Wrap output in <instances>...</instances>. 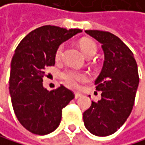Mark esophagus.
I'll return each mask as SVG.
<instances>
[{
  "label": "esophagus",
  "mask_w": 145,
  "mask_h": 145,
  "mask_svg": "<svg viewBox=\"0 0 145 145\" xmlns=\"http://www.w3.org/2000/svg\"><path fill=\"white\" fill-rule=\"evenodd\" d=\"M81 95H81L80 93L76 92V93H75V98H76V99H78V97H81Z\"/></svg>",
  "instance_id": "34e87169"
}]
</instances>
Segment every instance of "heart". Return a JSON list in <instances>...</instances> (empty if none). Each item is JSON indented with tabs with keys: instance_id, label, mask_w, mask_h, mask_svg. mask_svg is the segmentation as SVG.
Masks as SVG:
<instances>
[{
	"instance_id": "1",
	"label": "heart",
	"mask_w": 145,
	"mask_h": 145,
	"mask_svg": "<svg viewBox=\"0 0 145 145\" xmlns=\"http://www.w3.org/2000/svg\"><path fill=\"white\" fill-rule=\"evenodd\" d=\"M79 46L81 50L83 51L84 54L88 57H94L97 52V46L93 40L91 39H82L79 42ZM64 50H65V45L61 44L57 47L56 53H55V57L57 61L61 60L64 56ZM61 78L64 80V82L67 84L72 88H76L78 85L80 81H85L88 79V76L82 72L73 70V69H69L66 70L61 73Z\"/></svg>"
}]
</instances>
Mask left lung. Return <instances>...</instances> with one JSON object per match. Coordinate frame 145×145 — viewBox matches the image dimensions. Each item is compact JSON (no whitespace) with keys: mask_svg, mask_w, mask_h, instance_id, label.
<instances>
[{"mask_svg":"<svg viewBox=\"0 0 145 145\" xmlns=\"http://www.w3.org/2000/svg\"><path fill=\"white\" fill-rule=\"evenodd\" d=\"M86 33L102 44L105 61L95 81L101 99L92 101L84 112V123L91 134L107 136L116 133L132 112L139 85L138 69L133 52L116 35L102 30Z\"/></svg>","mask_w":145,"mask_h":145,"instance_id":"8db88e82","label":"left lung"}]
</instances>
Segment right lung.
<instances>
[{
    "mask_svg": "<svg viewBox=\"0 0 145 145\" xmlns=\"http://www.w3.org/2000/svg\"><path fill=\"white\" fill-rule=\"evenodd\" d=\"M80 32L79 29L46 25L29 32L16 48L9 80L11 104L19 122L32 134L55 131L62 109L75 97L63 85L51 91L44 88L42 78L45 67L55 65L57 47Z\"/></svg>",
    "mask_w": 145,
    "mask_h": 145,
    "instance_id": "add662e5",
    "label": "right lung"
}]
</instances>
